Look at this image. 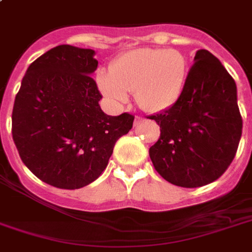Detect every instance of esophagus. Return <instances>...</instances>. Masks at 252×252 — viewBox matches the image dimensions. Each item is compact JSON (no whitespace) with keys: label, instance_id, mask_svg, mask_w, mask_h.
Listing matches in <instances>:
<instances>
[{"label":"esophagus","instance_id":"esophagus-1","mask_svg":"<svg viewBox=\"0 0 252 252\" xmlns=\"http://www.w3.org/2000/svg\"><path fill=\"white\" fill-rule=\"evenodd\" d=\"M142 120H144V119H142L141 116H136V118H134V126H140L142 123Z\"/></svg>","mask_w":252,"mask_h":252}]
</instances>
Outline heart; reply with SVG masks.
<instances>
[{
    "mask_svg": "<svg viewBox=\"0 0 252 252\" xmlns=\"http://www.w3.org/2000/svg\"><path fill=\"white\" fill-rule=\"evenodd\" d=\"M188 65L176 49L137 48L120 55L111 73L99 72V89L112 102H126L134 93L136 102L148 112L174 106L184 90Z\"/></svg>",
    "mask_w": 252,
    "mask_h": 252,
    "instance_id": "obj_1",
    "label": "heart"
}]
</instances>
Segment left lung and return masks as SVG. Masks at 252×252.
<instances>
[{"mask_svg":"<svg viewBox=\"0 0 252 252\" xmlns=\"http://www.w3.org/2000/svg\"><path fill=\"white\" fill-rule=\"evenodd\" d=\"M149 119L161 128L149 149L154 168L168 183L184 188L219 179L242 136L234 80L207 49L196 52L178 102Z\"/></svg>","mask_w":252,"mask_h":252,"instance_id":"8db88e82","label":"left lung"}]
</instances>
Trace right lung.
Masks as SVG:
<instances>
[{
    "mask_svg": "<svg viewBox=\"0 0 252 252\" xmlns=\"http://www.w3.org/2000/svg\"><path fill=\"white\" fill-rule=\"evenodd\" d=\"M94 53L65 44L49 49L30 65L15 96L11 133L19 157L53 187L94 182L133 126V115L108 116L99 106Z\"/></svg>",
    "mask_w": 252,
    "mask_h": 252,
    "instance_id": "right-lung-1",
    "label": "right lung"
}]
</instances>
